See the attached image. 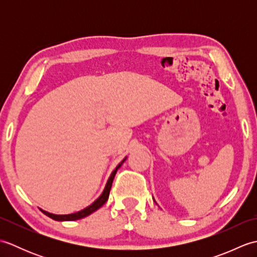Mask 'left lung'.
<instances>
[{
    "mask_svg": "<svg viewBox=\"0 0 257 257\" xmlns=\"http://www.w3.org/2000/svg\"><path fill=\"white\" fill-rule=\"evenodd\" d=\"M154 201H155V199H154ZM155 202H156V201H155Z\"/></svg>",
    "mask_w": 257,
    "mask_h": 257,
    "instance_id": "1",
    "label": "left lung"
}]
</instances>
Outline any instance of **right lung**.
Listing matches in <instances>:
<instances>
[{
    "label": "right lung",
    "instance_id": "obj_1",
    "mask_svg": "<svg viewBox=\"0 0 257 257\" xmlns=\"http://www.w3.org/2000/svg\"><path fill=\"white\" fill-rule=\"evenodd\" d=\"M125 159H127V157H125L124 159L116 167V169H114V170L111 172L110 177H109V179L107 180L105 189H103L102 193L99 195V198L92 202L90 205L85 207V209L80 210V211L76 212V213H72V214H53V213H50V212H47L45 210H42V209H40V210L43 213H44L45 215L50 216L51 219L55 220V221H75V220H79V219H83V217L88 216L89 214H91V213H94L95 211H97L98 209H99V207H101L107 202V200L109 198V192H110V189H111L113 178H114V176H116L117 170L120 167H121V165L125 161Z\"/></svg>",
    "mask_w": 257,
    "mask_h": 257
}]
</instances>
